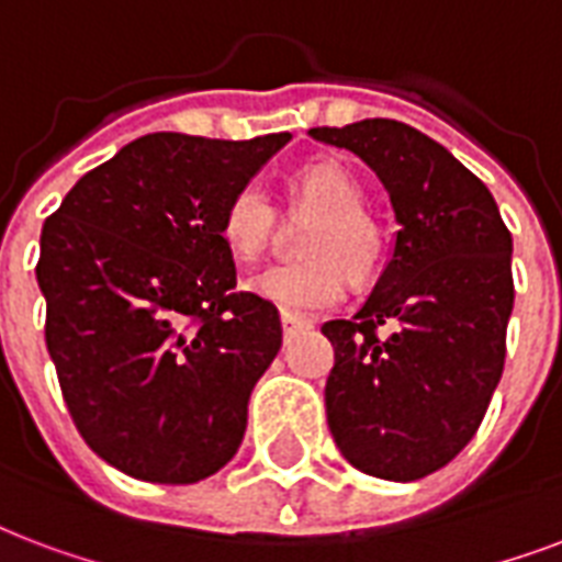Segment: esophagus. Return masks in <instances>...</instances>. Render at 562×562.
Instances as JSON below:
<instances>
[{
    "label": "esophagus",
    "instance_id": "esophagus-1",
    "mask_svg": "<svg viewBox=\"0 0 562 562\" xmlns=\"http://www.w3.org/2000/svg\"><path fill=\"white\" fill-rule=\"evenodd\" d=\"M310 327V321L303 318H291V315H282V333L285 336H291V333H297V329Z\"/></svg>",
    "mask_w": 562,
    "mask_h": 562
}]
</instances>
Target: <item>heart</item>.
<instances>
[{
  "mask_svg": "<svg viewBox=\"0 0 562 562\" xmlns=\"http://www.w3.org/2000/svg\"><path fill=\"white\" fill-rule=\"evenodd\" d=\"M285 212L294 221L315 217L303 233V262L273 265L256 273L247 289L282 315L310 318L315 312L333 310L350 282L374 280L383 268V224L368 212L362 186L348 167L333 158L312 161L297 170L285 186ZM224 241L238 262H256L271 250L280 233V217L271 200L259 188H241L224 212Z\"/></svg>",
  "mask_w": 562,
  "mask_h": 562,
  "instance_id": "heart-1",
  "label": "heart"
}]
</instances>
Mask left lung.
Masks as SVG:
<instances>
[{"mask_svg": "<svg viewBox=\"0 0 562 562\" xmlns=\"http://www.w3.org/2000/svg\"><path fill=\"white\" fill-rule=\"evenodd\" d=\"M357 153L389 191L395 247L366 306L327 321L329 434L353 469L409 483L477 434L504 371L513 312V238L490 188L397 120L310 128ZM393 324L389 337L375 327Z\"/></svg>", "mask_w": 562, "mask_h": 562, "instance_id": "obj_1", "label": "left lung"}]
</instances>
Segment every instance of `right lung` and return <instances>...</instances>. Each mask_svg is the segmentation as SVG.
<instances>
[{"label":"right lung","mask_w":562,"mask_h":562,"mask_svg":"<svg viewBox=\"0 0 562 562\" xmlns=\"http://www.w3.org/2000/svg\"><path fill=\"white\" fill-rule=\"evenodd\" d=\"M289 132H153L70 188L41 233L46 348L72 422L128 477L196 483L233 460L280 312L235 291L224 212Z\"/></svg>","instance_id":"right-lung-1"}]
</instances>
